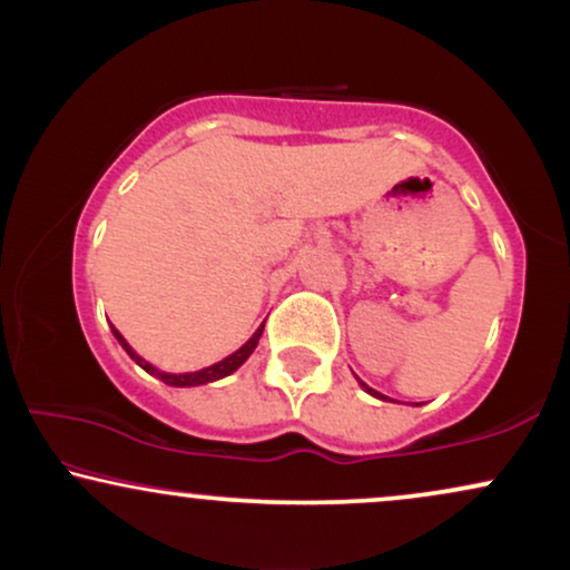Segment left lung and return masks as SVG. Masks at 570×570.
I'll return each instance as SVG.
<instances>
[{"label":"left lung","instance_id":"obj_1","mask_svg":"<svg viewBox=\"0 0 570 570\" xmlns=\"http://www.w3.org/2000/svg\"><path fill=\"white\" fill-rule=\"evenodd\" d=\"M361 384H363V381H361ZM363 389H365V392H368V394H373V396H381V394L376 392V389H371V386H365V384H363Z\"/></svg>","mask_w":570,"mask_h":570}]
</instances>
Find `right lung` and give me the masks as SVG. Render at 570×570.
<instances>
[{"label": "right lung", "mask_w": 570, "mask_h": 570, "mask_svg": "<svg viewBox=\"0 0 570 570\" xmlns=\"http://www.w3.org/2000/svg\"><path fill=\"white\" fill-rule=\"evenodd\" d=\"M111 330H114V326H111ZM262 332H264V324L259 326V330L254 332V337L248 340L244 347L236 350V353L225 357V361L215 363V365H209V368L194 371V373H166V371H158V368H155V365L147 363L145 357H139V355L135 353V350H131V347L127 345V340L121 337L119 330H114V337L119 340V345H121L124 350H127L129 357L139 365V368H145L147 373H153V376H158V379L163 381V384H168V386H199V384H209V381H217V379H223V376H230V373L236 371L238 365H244V363H246V357L254 353V347H256V345H259Z\"/></svg>", "instance_id": "obj_1"}]
</instances>
